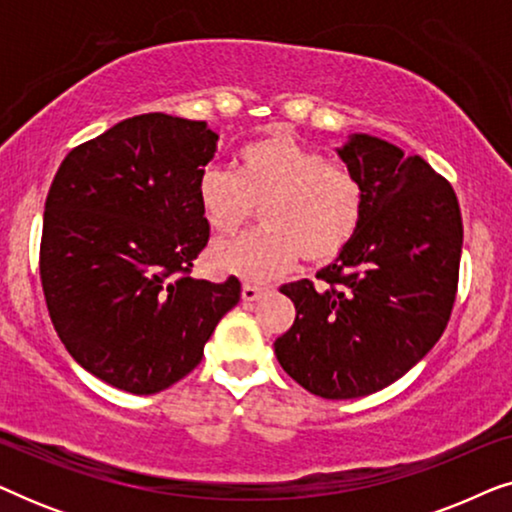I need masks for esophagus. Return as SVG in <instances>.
I'll return each instance as SVG.
<instances>
[{"label":"esophagus","mask_w":512,"mask_h":512,"mask_svg":"<svg viewBox=\"0 0 512 512\" xmlns=\"http://www.w3.org/2000/svg\"><path fill=\"white\" fill-rule=\"evenodd\" d=\"M263 286H256V284H244L242 286V300L244 303H254V300H258L263 296Z\"/></svg>","instance_id":"obj_1"}]
</instances>
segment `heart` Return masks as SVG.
I'll return each instance as SVG.
<instances>
[{
	"instance_id": "1",
	"label": "heart",
	"mask_w": 512,
	"mask_h": 512,
	"mask_svg": "<svg viewBox=\"0 0 512 512\" xmlns=\"http://www.w3.org/2000/svg\"><path fill=\"white\" fill-rule=\"evenodd\" d=\"M195 193L216 235H233L258 207L263 228L219 242L209 254L214 270L251 282L282 275L300 256L312 265L335 261L354 242L366 209L361 181L349 167L286 132L242 146L235 174L202 170Z\"/></svg>"
}]
</instances>
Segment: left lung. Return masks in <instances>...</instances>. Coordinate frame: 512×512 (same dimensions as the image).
I'll list each match as a JSON object with an SVG mask.
<instances>
[{"mask_svg":"<svg viewBox=\"0 0 512 512\" xmlns=\"http://www.w3.org/2000/svg\"><path fill=\"white\" fill-rule=\"evenodd\" d=\"M338 156L366 195L354 242L317 275L284 284L296 321L275 340L282 368L310 394H375L422 361L457 298L464 226L457 195L419 156L352 135Z\"/></svg>","mask_w":512,"mask_h":512,"instance_id":"obj_1","label":"left lung"}]
</instances>
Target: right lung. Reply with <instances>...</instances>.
Wrapping results in <instances>:
<instances>
[{"instance_id":"right-lung-1","label":"right lung","mask_w":512,"mask_h":512,"mask_svg":"<svg viewBox=\"0 0 512 512\" xmlns=\"http://www.w3.org/2000/svg\"><path fill=\"white\" fill-rule=\"evenodd\" d=\"M216 139L205 121L125 118L69 151L48 191V314L74 361L128 394H158L191 373L240 300L237 277H191L209 242L195 188Z\"/></svg>"}]
</instances>
